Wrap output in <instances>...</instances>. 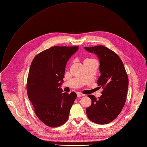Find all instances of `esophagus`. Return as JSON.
Wrapping results in <instances>:
<instances>
[{"instance_id":"34e87169","label":"esophagus","mask_w":147,"mask_h":147,"mask_svg":"<svg viewBox=\"0 0 147 147\" xmlns=\"http://www.w3.org/2000/svg\"><path fill=\"white\" fill-rule=\"evenodd\" d=\"M77 97H78V98L84 96V95L82 94H81V93H77Z\"/></svg>"}]
</instances>
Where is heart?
Returning <instances> with one entry per match:
<instances>
[{"mask_svg":"<svg viewBox=\"0 0 147 147\" xmlns=\"http://www.w3.org/2000/svg\"><path fill=\"white\" fill-rule=\"evenodd\" d=\"M91 60V59H86L84 61H86V60Z\"/></svg>","mask_w":147,"mask_h":147,"instance_id":"obj_1","label":"heart"}]
</instances>
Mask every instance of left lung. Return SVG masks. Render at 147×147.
Instances as JSON below:
<instances>
[{
	"mask_svg": "<svg viewBox=\"0 0 147 147\" xmlns=\"http://www.w3.org/2000/svg\"><path fill=\"white\" fill-rule=\"evenodd\" d=\"M84 49L95 54L99 60L100 76L97 83L103 88L98 99L89 95L91 105L86 109L88 119L94 123L105 124L115 120L121 112L126 100L128 76L119 56L102 45Z\"/></svg>",
	"mask_w": 147,
	"mask_h": 147,
	"instance_id": "8db88e82",
	"label": "left lung"
}]
</instances>
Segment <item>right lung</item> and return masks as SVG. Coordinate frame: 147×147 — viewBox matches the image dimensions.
Segmentation results:
<instances>
[{
  "label": "right lung",
  "mask_w": 147,
  "mask_h": 147,
  "mask_svg": "<svg viewBox=\"0 0 147 147\" xmlns=\"http://www.w3.org/2000/svg\"><path fill=\"white\" fill-rule=\"evenodd\" d=\"M78 47H53L37 55L32 61L27 90L34 112L39 120L49 127H58L69 118L76 93L63 92L67 61Z\"/></svg>",
  "instance_id": "right-lung-1"
}]
</instances>
